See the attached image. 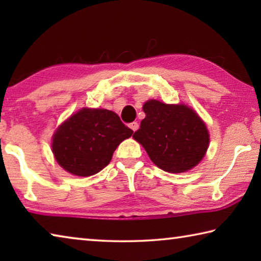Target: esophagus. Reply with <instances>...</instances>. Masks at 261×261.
<instances>
[{"label":"esophagus","mask_w":261,"mask_h":261,"mask_svg":"<svg viewBox=\"0 0 261 261\" xmlns=\"http://www.w3.org/2000/svg\"><path fill=\"white\" fill-rule=\"evenodd\" d=\"M129 126H130V129L132 131H137V130H138V127H139V124L137 122H132V123H130Z\"/></svg>","instance_id":"obj_1"}]
</instances>
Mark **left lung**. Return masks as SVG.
I'll return each mask as SVG.
<instances>
[{"label": "left lung", "mask_w": 261, "mask_h": 261, "mask_svg": "<svg viewBox=\"0 0 261 261\" xmlns=\"http://www.w3.org/2000/svg\"><path fill=\"white\" fill-rule=\"evenodd\" d=\"M146 116L134 138L143 145L154 165L168 173H184L204 158L208 130L192 108L149 100L143 106Z\"/></svg>", "instance_id": "8db88e82"}]
</instances>
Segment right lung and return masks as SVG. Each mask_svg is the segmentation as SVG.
<instances>
[{"label":"right lung","mask_w":261,"mask_h":261,"mask_svg":"<svg viewBox=\"0 0 261 261\" xmlns=\"http://www.w3.org/2000/svg\"><path fill=\"white\" fill-rule=\"evenodd\" d=\"M132 134L112 110L83 108L55 131L51 149L64 170L86 177L102 170L118 145Z\"/></svg>","instance_id":"add662e5"}]
</instances>
